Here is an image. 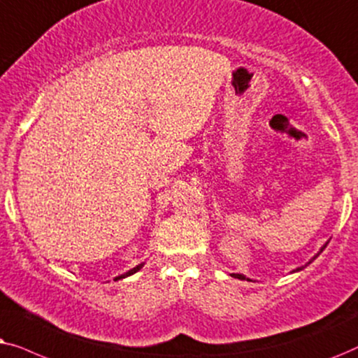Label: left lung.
<instances>
[{
	"instance_id": "8db88e82",
	"label": "left lung",
	"mask_w": 358,
	"mask_h": 358,
	"mask_svg": "<svg viewBox=\"0 0 358 358\" xmlns=\"http://www.w3.org/2000/svg\"><path fill=\"white\" fill-rule=\"evenodd\" d=\"M327 244H329V242H326V244H324V245L321 247V250H319V254H321V252H322L324 249H326V245H327ZM319 254H317V255H319ZM317 255H316V257H317ZM316 257H313V260H314V259H316ZM313 260H309V262H308V264H311V262H313ZM308 264H306V265H308ZM306 265H304V266H306ZM304 266H298V268H296V270H293V271H299V270H303V268H304ZM232 276H234V278H239V280H245V276H244V275H239V273H232ZM247 282H250V280H249V278H247Z\"/></svg>"
}]
</instances>
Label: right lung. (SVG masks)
I'll return each instance as SVG.
<instances>
[{"label":"right lung","mask_w":358,"mask_h":358,"mask_svg":"<svg viewBox=\"0 0 358 358\" xmlns=\"http://www.w3.org/2000/svg\"><path fill=\"white\" fill-rule=\"evenodd\" d=\"M142 265H144V264H141V265H137V266H134V268H132V270H129V271H126V273H124V275H121V276H116V280L126 278V276H129V275H132V273H136V271H139V270L142 268Z\"/></svg>","instance_id":"add662e5"}]
</instances>
